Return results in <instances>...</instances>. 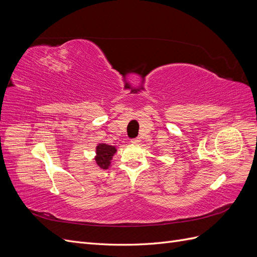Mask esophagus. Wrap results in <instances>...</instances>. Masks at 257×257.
Wrapping results in <instances>:
<instances>
[{"label":"esophagus","instance_id":"1","mask_svg":"<svg viewBox=\"0 0 257 257\" xmlns=\"http://www.w3.org/2000/svg\"><path fill=\"white\" fill-rule=\"evenodd\" d=\"M139 138H133V139H131V144H134V145H137V144H139Z\"/></svg>","mask_w":257,"mask_h":257}]
</instances>
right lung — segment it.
<instances>
[{
	"label": "right lung",
	"instance_id": "obj_1",
	"mask_svg": "<svg viewBox=\"0 0 257 257\" xmlns=\"http://www.w3.org/2000/svg\"><path fill=\"white\" fill-rule=\"evenodd\" d=\"M116 152V148L107 144H98L96 146V155L95 162L96 164L103 169H108L111 164V160L114 153Z\"/></svg>",
	"mask_w": 257,
	"mask_h": 257
}]
</instances>
